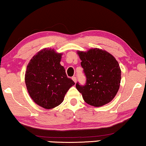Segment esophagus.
Instances as JSON below:
<instances>
[{
    "instance_id": "obj_1",
    "label": "esophagus",
    "mask_w": 146,
    "mask_h": 146,
    "mask_svg": "<svg viewBox=\"0 0 146 146\" xmlns=\"http://www.w3.org/2000/svg\"><path fill=\"white\" fill-rule=\"evenodd\" d=\"M72 79L73 81L75 83H76V76H73L72 78Z\"/></svg>"
}]
</instances>
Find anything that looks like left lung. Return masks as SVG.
<instances>
[{
    "label": "left lung",
    "instance_id": "8db88e82",
    "mask_svg": "<svg viewBox=\"0 0 146 146\" xmlns=\"http://www.w3.org/2000/svg\"><path fill=\"white\" fill-rule=\"evenodd\" d=\"M78 54L86 83L81 85L77 82V90L89 105L100 107L109 103L120 87L121 70L118 62L111 54L97 48Z\"/></svg>",
    "mask_w": 146,
    "mask_h": 146
}]
</instances>
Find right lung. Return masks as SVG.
<instances>
[{"mask_svg":"<svg viewBox=\"0 0 146 146\" xmlns=\"http://www.w3.org/2000/svg\"><path fill=\"white\" fill-rule=\"evenodd\" d=\"M62 54L53 49L41 50L27 66L25 82L29 95L36 104L51 109L64 101L68 89L74 84L60 64Z\"/></svg>","mask_w":146,"mask_h":146,"instance_id":"1","label":"right lung"}]
</instances>
